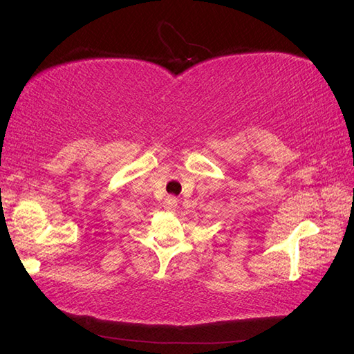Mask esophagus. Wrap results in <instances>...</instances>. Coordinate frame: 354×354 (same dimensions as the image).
I'll list each match as a JSON object with an SVG mask.
<instances>
[{
    "instance_id": "34e87169",
    "label": "esophagus",
    "mask_w": 354,
    "mask_h": 354,
    "mask_svg": "<svg viewBox=\"0 0 354 354\" xmlns=\"http://www.w3.org/2000/svg\"><path fill=\"white\" fill-rule=\"evenodd\" d=\"M163 207H165V210H168V212H174L177 209V200L172 198V197L167 198V201L163 203Z\"/></svg>"
}]
</instances>
